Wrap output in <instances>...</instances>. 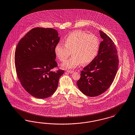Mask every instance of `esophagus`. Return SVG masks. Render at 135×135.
<instances>
[{
    "mask_svg": "<svg viewBox=\"0 0 135 135\" xmlns=\"http://www.w3.org/2000/svg\"><path fill=\"white\" fill-rule=\"evenodd\" d=\"M66 72L69 73H73L74 72V71H72V70H67Z\"/></svg>",
    "mask_w": 135,
    "mask_h": 135,
    "instance_id": "esophagus-1",
    "label": "esophagus"
}]
</instances>
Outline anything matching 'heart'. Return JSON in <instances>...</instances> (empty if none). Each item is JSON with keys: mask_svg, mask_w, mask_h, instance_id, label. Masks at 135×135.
<instances>
[{"mask_svg": "<svg viewBox=\"0 0 135 135\" xmlns=\"http://www.w3.org/2000/svg\"><path fill=\"white\" fill-rule=\"evenodd\" d=\"M99 41L93 34H87L81 31H74L65 38L64 45L57 44L55 47V53L60 61L65 62L62 65L65 69H73L80 64H87L97 55Z\"/></svg>", "mask_w": 135, "mask_h": 135, "instance_id": "1", "label": "heart"}]
</instances>
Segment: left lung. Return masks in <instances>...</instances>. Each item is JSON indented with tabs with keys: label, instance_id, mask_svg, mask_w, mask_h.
Returning <instances> with one entry per match:
<instances>
[{
	"label": "left lung",
	"instance_id": "left-lung-1",
	"mask_svg": "<svg viewBox=\"0 0 135 135\" xmlns=\"http://www.w3.org/2000/svg\"><path fill=\"white\" fill-rule=\"evenodd\" d=\"M103 41L100 44L98 54L81 71L80 78L77 82L79 89L88 97H97L112 85L119 66L116 46L108 35L99 31Z\"/></svg>",
	"mask_w": 135,
	"mask_h": 135
}]
</instances>
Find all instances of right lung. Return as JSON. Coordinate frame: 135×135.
Instances as JSON below:
<instances>
[{
  "label": "right lung",
  "instance_id": "right-lung-1",
  "mask_svg": "<svg viewBox=\"0 0 135 135\" xmlns=\"http://www.w3.org/2000/svg\"><path fill=\"white\" fill-rule=\"evenodd\" d=\"M59 40L54 28L35 27L17 44L15 54L16 75L24 89L33 97L51 96L64 73L61 69L52 71L58 66L54 49Z\"/></svg>",
  "mask_w": 135,
  "mask_h": 135
}]
</instances>
